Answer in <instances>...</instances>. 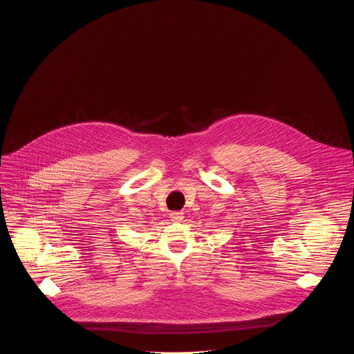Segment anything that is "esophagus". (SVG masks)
Here are the masks:
<instances>
[{
	"label": "esophagus",
	"instance_id": "obj_1",
	"mask_svg": "<svg viewBox=\"0 0 354 354\" xmlns=\"http://www.w3.org/2000/svg\"><path fill=\"white\" fill-rule=\"evenodd\" d=\"M170 219L174 221V222H180V221L184 219V214L180 212V211H174V212L170 214Z\"/></svg>",
	"mask_w": 354,
	"mask_h": 354
}]
</instances>
